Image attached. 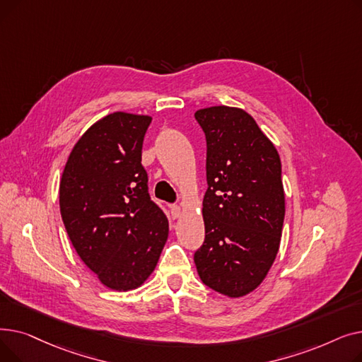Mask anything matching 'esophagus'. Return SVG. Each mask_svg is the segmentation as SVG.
Segmentation results:
<instances>
[{"label": "esophagus", "instance_id": "34e87169", "mask_svg": "<svg viewBox=\"0 0 362 362\" xmlns=\"http://www.w3.org/2000/svg\"><path fill=\"white\" fill-rule=\"evenodd\" d=\"M170 210H171V216H173L175 218H179V217H180V214H182V208H180L179 205H171V206H170Z\"/></svg>", "mask_w": 362, "mask_h": 362}]
</instances>
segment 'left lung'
<instances>
[{
  "mask_svg": "<svg viewBox=\"0 0 362 362\" xmlns=\"http://www.w3.org/2000/svg\"><path fill=\"white\" fill-rule=\"evenodd\" d=\"M195 119L206 138L208 182L195 265L208 288L242 298L267 277L279 252L286 211L280 157L242 108L206 107Z\"/></svg>",
  "mask_w": 362,
  "mask_h": 362,
  "instance_id": "8db88e82",
  "label": "left lung"
}]
</instances>
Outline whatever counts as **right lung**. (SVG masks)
<instances>
[{"label":"right lung","instance_id":"right-lung-1","mask_svg":"<svg viewBox=\"0 0 362 362\" xmlns=\"http://www.w3.org/2000/svg\"><path fill=\"white\" fill-rule=\"evenodd\" d=\"M151 120L126 111L97 120L74 144L60 180V213L73 248L117 292L142 286L168 238L141 163Z\"/></svg>","mask_w":362,"mask_h":362}]
</instances>
